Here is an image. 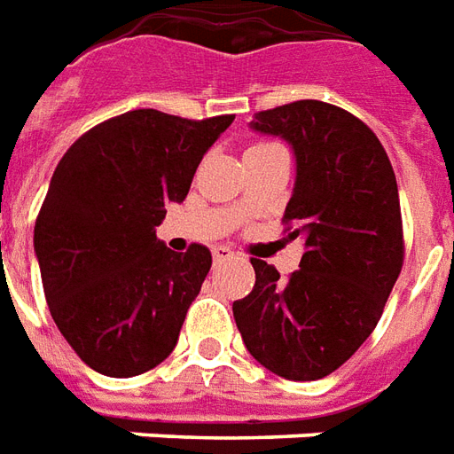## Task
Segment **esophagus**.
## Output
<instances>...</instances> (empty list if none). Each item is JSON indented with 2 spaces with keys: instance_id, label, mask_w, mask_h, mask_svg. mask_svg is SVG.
Segmentation results:
<instances>
[{
  "instance_id": "obj_1",
  "label": "esophagus",
  "mask_w": 454,
  "mask_h": 454,
  "mask_svg": "<svg viewBox=\"0 0 454 454\" xmlns=\"http://www.w3.org/2000/svg\"><path fill=\"white\" fill-rule=\"evenodd\" d=\"M234 256V249L231 247H224V244H220V247H215L213 249V259L215 261H227Z\"/></svg>"
}]
</instances>
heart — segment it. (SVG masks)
I'll list each match as a JSON object with an SVG mask.
<instances>
[{
  "mask_svg": "<svg viewBox=\"0 0 454 454\" xmlns=\"http://www.w3.org/2000/svg\"><path fill=\"white\" fill-rule=\"evenodd\" d=\"M266 147H276V142H256V145H251L247 152H254V150H266Z\"/></svg>",
  "mask_w": 454,
  "mask_h": 454,
  "instance_id": "1",
  "label": "heart"
}]
</instances>
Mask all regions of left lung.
I'll return each instance as SVG.
<instances>
[{"mask_svg": "<svg viewBox=\"0 0 454 454\" xmlns=\"http://www.w3.org/2000/svg\"><path fill=\"white\" fill-rule=\"evenodd\" d=\"M254 130L293 145L297 178L283 223L304 241L283 280L251 259L254 290L231 304L244 346L270 372L309 382L339 370L375 332L402 273L403 231L395 168L365 122L304 98L259 111Z\"/></svg>", "mask_w": 454, "mask_h": 454, "instance_id": "1", "label": "left lung"}]
</instances>
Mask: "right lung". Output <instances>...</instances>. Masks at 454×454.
<instances>
[{
  "mask_svg": "<svg viewBox=\"0 0 454 454\" xmlns=\"http://www.w3.org/2000/svg\"><path fill=\"white\" fill-rule=\"evenodd\" d=\"M234 121L137 108L79 137L51 178L33 230L43 290L59 333L91 370L142 375L174 350L210 249H167L157 230Z\"/></svg>",
  "mask_w": 454,
  "mask_h": 454,
  "instance_id": "1",
  "label": "right lung"
}]
</instances>
